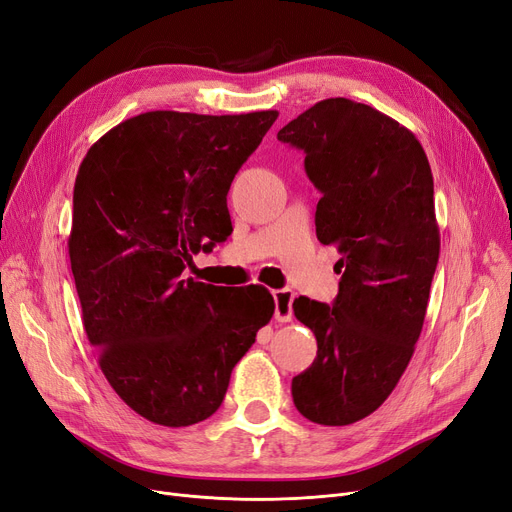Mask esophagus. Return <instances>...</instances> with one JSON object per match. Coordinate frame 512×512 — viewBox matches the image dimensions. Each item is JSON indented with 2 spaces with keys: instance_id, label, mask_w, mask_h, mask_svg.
I'll return each instance as SVG.
<instances>
[{
  "instance_id": "34e87169",
  "label": "esophagus",
  "mask_w": 512,
  "mask_h": 512,
  "mask_svg": "<svg viewBox=\"0 0 512 512\" xmlns=\"http://www.w3.org/2000/svg\"><path fill=\"white\" fill-rule=\"evenodd\" d=\"M274 303H276V320L278 322H291L293 320V299L295 293L291 288H280V291H274Z\"/></svg>"
}]
</instances>
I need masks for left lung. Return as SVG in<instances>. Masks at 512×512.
Masks as SVG:
<instances>
[{"label": "left lung", "instance_id": "1", "mask_svg": "<svg viewBox=\"0 0 512 512\" xmlns=\"http://www.w3.org/2000/svg\"><path fill=\"white\" fill-rule=\"evenodd\" d=\"M305 152L322 198L316 234L341 253L332 305L299 297L316 360L293 379V402L311 422L345 427L395 389L425 322L439 259L433 173L414 133L379 110L328 98L278 131Z\"/></svg>", "mask_w": 512, "mask_h": 512}]
</instances>
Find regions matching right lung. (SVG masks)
I'll list each match as a JSON object with an SVG mask.
<instances>
[{
  "instance_id": "add662e5",
  "label": "right lung",
  "mask_w": 512,
  "mask_h": 512,
  "mask_svg": "<svg viewBox=\"0 0 512 512\" xmlns=\"http://www.w3.org/2000/svg\"><path fill=\"white\" fill-rule=\"evenodd\" d=\"M276 119L152 110L104 133L79 167L69 255L85 335L110 387L157 425L217 412L274 316L268 288L182 272L230 236L228 190Z\"/></svg>"
}]
</instances>
